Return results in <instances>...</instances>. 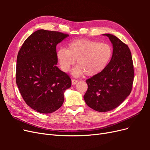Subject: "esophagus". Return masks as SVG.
Wrapping results in <instances>:
<instances>
[{
    "label": "esophagus",
    "instance_id": "34e87169",
    "mask_svg": "<svg viewBox=\"0 0 150 150\" xmlns=\"http://www.w3.org/2000/svg\"><path fill=\"white\" fill-rule=\"evenodd\" d=\"M71 81H72V84H76L78 82V81L77 79H72Z\"/></svg>",
    "mask_w": 150,
    "mask_h": 150
}]
</instances>
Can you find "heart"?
<instances>
[{"label":"heart","mask_w":150,"mask_h":150,"mask_svg":"<svg viewBox=\"0 0 150 150\" xmlns=\"http://www.w3.org/2000/svg\"><path fill=\"white\" fill-rule=\"evenodd\" d=\"M112 55V48L107 43L88 39L74 40L68 44L66 49H61L57 57L61 69L67 72L74 64L77 66L72 73L79 76L85 73L93 76L102 72L110 62Z\"/></svg>","instance_id":"b5f03b06"}]
</instances>
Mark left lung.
<instances>
[{"label": "left lung", "instance_id": "left-lung-1", "mask_svg": "<svg viewBox=\"0 0 150 150\" xmlns=\"http://www.w3.org/2000/svg\"><path fill=\"white\" fill-rule=\"evenodd\" d=\"M112 44L111 59L100 73L86 80L84 96L87 105L99 112L117 108L131 92L134 80L132 56L128 45L115 35L105 34Z\"/></svg>", "mask_w": 150, "mask_h": 150}]
</instances>
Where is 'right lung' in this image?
I'll return each instance as SVG.
<instances>
[{"label":"right lung","instance_id":"right-lung-1","mask_svg":"<svg viewBox=\"0 0 150 150\" xmlns=\"http://www.w3.org/2000/svg\"><path fill=\"white\" fill-rule=\"evenodd\" d=\"M69 35L40 29L26 39L17 54L16 83L25 103L40 113L57 110L71 79L56 66V46Z\"/></svg>","mask_w":150,"mask_h":150}]
</instances>
